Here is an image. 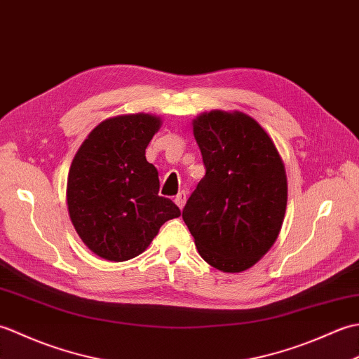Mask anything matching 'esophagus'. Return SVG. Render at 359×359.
I'll return each mask as SVG.
<instances>
[{
  "mask_svg": "<svg viewBox=\"0 0 359 359\" xmlns=\"http://www.w3.org/2000/svg\"><path fill=\"white\" fill-rule=\"evenodd\" d=\"M174 202H175V205H177V207H179L180 210L184 208V205H185V202H187V193H185V191H180L177 196H175Z\"/></svg>",
  "mask_w": 359,
  "mask_h": 359,
  "instance_id": "34e87169",
  "label": "esophagus"
}]
</instances>
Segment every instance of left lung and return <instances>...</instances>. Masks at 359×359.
<instances>
[{"instance_id": "obj_1", "label": "left lung", "mask_w": 359, "mask_h": 359, "mask_svg": "<svg viewBox=\"0 0 359 359\" xmlns=\"http://www.w3.org/2000/svg\"><path fill=\"white\" fill-rule=\"evenodd\" d=\"M193 129L207 172L182 217L211 266L243 271L278 239L287 207L284 163L269 134L242 112L202 114Z\"/></svg>"}]
</instances>
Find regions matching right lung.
<instances>
[{"mask_svg":"<svg viewBox=\"0 0 359 359\" xmlns=\"http://www.w3.org/2000/svg\"><path fill=\"white\" fill-rule=\"evenodd\" d=\"M160 123L148 114L104 120L72 160L71 220L89 250L108 261L139 256L166 220L180 216L177 205L158 196V172L144 157Z\"/></svg>","mask_w":359,"mask_h":359,"instance_id":"1","label":"right lung"}]
</instances>
